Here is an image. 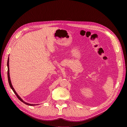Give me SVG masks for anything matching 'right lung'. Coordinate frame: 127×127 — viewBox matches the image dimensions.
<instances>
[{
  "label": "right lung",
  "instance_id": "add662e5",
  "mask_svg": "<svg viewBox=\"0 0 127 127\" xmlns=\"http://www.w3.org/2000/svg\"><path fill=\"white\" fill-rule=\"evenodd\" d=\"M9 58H8V62H7V66H8V82H9V85H10V88L12 89V90H13V92H14L15 93V94L16 95V96H17V97L18 98V99L20 101H21L22 102H23V103H24L25 104H27V105H36V104H29V103H26L25 102V101H24L21 98V97H20L16 93V92H15V90L14 89V88H13L12 86V85L11 84V80H10V75H9Z\"/></svg>",
  "mask_w": 127,
  "mask_h": 127
}]
</instances>
